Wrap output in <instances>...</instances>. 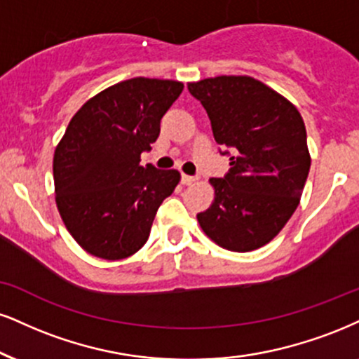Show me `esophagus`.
<instances>
[{
  "mask_svg": "<svg viewBox=\"0 0 359 359\" xmlns=\"http://www.w3.org/2000/svg\"><path fill=\"white\" fill-rule=\"evenodd\" d=\"M196 177H192V175H185V174H182V177H180V182H182L184 185H191V184H194L196 182Z\"/></svg>",
  "mask_w": 359,
  "mask_h": 359,
  "instance_id": "34e87169",
  "label": "esophagus"
}]
</instances>
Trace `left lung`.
<instances>
[{
  "label": "left lung",
  "mask_w": 359,
  "mask_h": 359,
  "mask_svg": "<svg viewBox=\"0 0 359 359\" xmlns=\"http://www.w3.org/2000/svg\"><path fill=\"white\" fill-rule=\"evenodd\" d=\"M231 170L210 179L214 201L197 214L215 244L249 252L274 239L299 205L311 167L303 116L287 98L252 76L222 75L187 83ZM227 154V152H226Z\"/></svg>",
  "instance_id": "8db88e82"
}]
</instances>
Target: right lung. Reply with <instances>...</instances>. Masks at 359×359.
<instances>
[{
	"instance_id": "add662e5",
	"label": "right lung",
	"mask_w": 359,
	"mask_h": 359,
	"mask_svg": "<svg viewBox=\"0 0 359 359\" xmlns=\"http://www.w3.org/2000/svg\"><path fill=\"white\" fill-rule=\"evenodd\" d=\"M184 83L137 76L111 85L73 115L53 157L55 201L80 248L120 261L147 243L177 170L140 165Z\"/></svg>"
}]
</instances>
